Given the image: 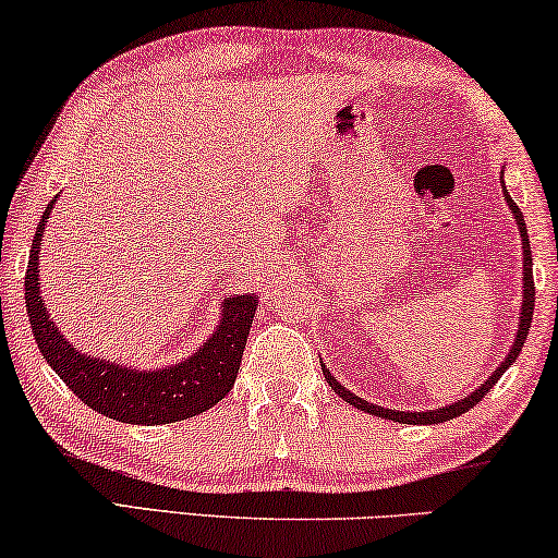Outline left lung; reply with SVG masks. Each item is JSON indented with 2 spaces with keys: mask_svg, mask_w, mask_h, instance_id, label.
Here are the masks:
<instances>
[{
  "mask_svg": "<svg viewBox=\"0 0 558 558\" xmlns=\"http://www.w3.org/2000/svg\"><path fill=\"white\" fill-rule=\"evenodd\" d=\"M502 197H506V203L510 205V210H513L515 216V223H518V231H521V241H523V302H521V319H518V332H515V340H513V348H510V353L506 355V361H502L498 368L490 378L485 380V384H480V388H475L470 396H464V399L449 403V407H441V409H434V411H414V414H409V411H393V409H380L376 403H368L363 399H357L355 393H350L345 386L338 384V378L332 376L330 371L323 365V373L327 378V384L332 386V391L340 396L342 401H348L350 407L365 411V414H373V416H380V418H391V422H399V424H441V422H449V418L464 414V411H470L475 407L477 401H483L487 391L498 384L502 373H506L510 365L515 363V357L521 355V348L525 338H529V327H531V319H533V302H536V287H533V258H531V241H529V231H525V220H523V213L518 205L513 203V197L508 195V190L502 187Z\"/></svg>",
  "mask_w": 558,
  "mask_h": 558,
  "instance_id": "1",
  "label": "left lung"
}]
</instances>
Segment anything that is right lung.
<instances>
[{
	"label": "right lung",
	"instance_id": "right-lung-1",
	"mask_svg": "<svg viewBox=\"0 0 558 558\" xmlns=\"http://www.w3.org/2000/svg\"><path fill=\"white\" fill-rule=\"evenodd\" d=\"M50 210L52 203L45 208L29 248L25 304L37 348L63 384L98 414L144 426L182 422L226 399L239 376L258 296L233 294L223 300V315L216 332L182 363L159 371H136L104 357H90L60 335L40 296V241Z\"/></svg>",
	"mask_w": 558,
	"mask_h": 558
}]
</instances>
